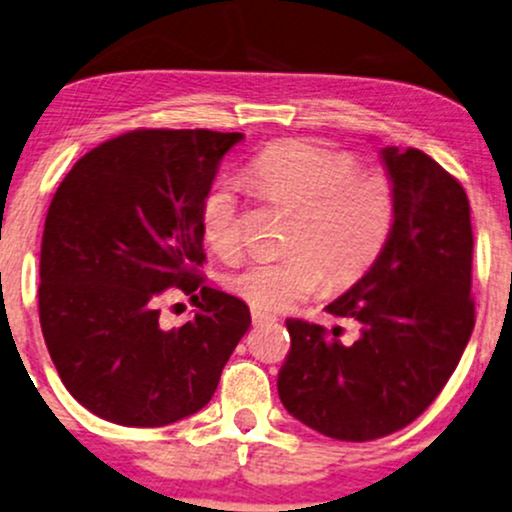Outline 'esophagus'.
Here are the masks:
<instances>
[{
    "instance_id": "1",
    "label": "esophagus",
    "mask_w": 512,
    "mask_h": 512,
    "mask_svg": "<svg viewBox=\"0 0 512 512\" xmlns=\"http://www.w3.org/2000/svg\"><path fill=\"white\" fill-rule=\"evenodd\" d=\"M271 321H276V316L260 312V309H252V326H264V323H271Z\"/></svg>"
}]
</instances>
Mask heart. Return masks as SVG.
I'll return each mask as SVG.
<instances>
[{
	"instance_id": "1",
	"label": "heart",
	"mask_w": 512,
	"mask_h": 512,
	"mask_svg": "<svg viewBox=\"0 0 512 512\" xmlns=\"http://www.w3.org/2000/svg\"><path fill=\"white\" fill-rule=\"evenodd\" d=\"M248 184L271 203L297 212L290 255L252 260L226 276L229 293L260 312H286L323 283L352 286L385 250L397 217V198L383 174L359 172L352 155L312 141H281L257 155ZM200 231L217 255L241 248L236 189L212 186L200 203Z\"/></svg>"
}]
</instances>
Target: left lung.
<instances>
[{
  "instance_id": "1",
  "label": "left lung",
  "mask_w": 512,
  "mask_h": 512,
  "mask_svg": "<svg viewBox=\"0 0 512 512\" xmlns=\"http://www.w3.org/2000/svg\"><path fill=\"white\" fill-rule=\"evenodd\" d=\"M397 198L385 250L328 312L357 321L352 345L288 319L278 397L321 435L368 442L413 423L456 371L472 328L470 203L463 186L418 148L380 151Z\"/></svg>"
}]
</instances>
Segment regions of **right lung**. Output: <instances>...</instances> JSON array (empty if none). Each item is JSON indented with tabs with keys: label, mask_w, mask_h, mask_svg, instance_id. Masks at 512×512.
Wrapping results in <instances>:
<instances>
[{
	"label": "right lung",
	"mask_w": 512,
	"mask_h": 512,
	"mask_svg": "<svg viewBox=\"0 0 512 512\" xmlns=\"http://www.w3.org/2000/svg\"><path fill=\"white\" fill-rule=\"evenodd\" d=\"M241 132L134 129L73 165L51 200L40 323L66 390L103 420L160 428L203 409L250 328L238 297L205 286L200 203ZM184 289L197 316L159 323Z\"/></svg>",
	"instance_id": "right-lung-1"
}]
</instances>
